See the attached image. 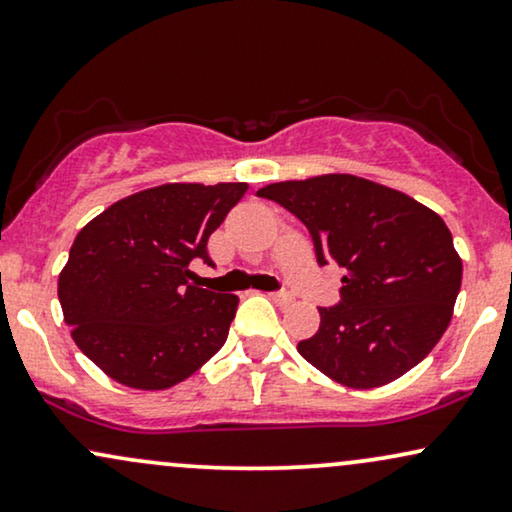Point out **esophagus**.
<instances>
[{"label":"esophagus","instance_id":"esophagus-1","mask_svg":"<svg viewBox=\"0 0 512 512\" xmlns=\"http://www.w3.org/2000/svg\"><path fill=\"white\" fill-rule=\"evenodd\" d=\"M268 296H270V299L275 301L277 306H287V304H292V294H289V292H270Z\"/></svg>","mask_w":512,"mask_h":512}]
</instances>
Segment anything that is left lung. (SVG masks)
Returning a JSON list of instances; mask_svg holds the SVG:
<instances>
[{
	"mask_svg": "<svg viewBox=\"0 0 512 512\" xmlns=\"http://www.w3.org/2000/svg\"><path fill=\"white\" fill-rule=\"evenodd\" d=\"M256 194L308 227L320 266L344 270L339 304L318 308V332L296 346L313 368L344 387L370 389L437 346L463 280L437 213L356 175L273 182Z\"/></svg>",
	"mask_w": 512,
	"mask_h": 512,
	"instance_id": "left-lung-1",
	"label": "left lung"
}]
</instances>
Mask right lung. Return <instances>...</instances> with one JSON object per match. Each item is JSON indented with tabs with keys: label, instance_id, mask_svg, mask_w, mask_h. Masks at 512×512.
I'll list each match as a JSON object with an SVG mask.
<instances>
[{
	"label": "right lung",
	"instance_id": "right-lung-1",
	"mask_svg": "<svg viewBox=\"0 0 512 512\" xmlns=\"http://www.w3.org/2000/svg\"><path fill=\"white\" fill-rule=\"evenodd\" d=\"M246 189V182L142 189L78 232L59 275L63 320L111 380L168 389L223 349L239 299L197 287L189 266H213L208 237Z\"/></svg>",
	"mask_w": 512,
	"mask_h": 512
}]
</instances>
